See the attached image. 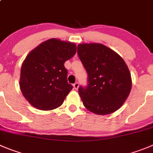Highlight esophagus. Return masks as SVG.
<instances>
[{"mask_svg": "<svg viewBox=\"0 0 153 153\" xmlns=\"http://www.w3.org/2000/svg\"><path fill=\"white\" fill-rule=\"evenodd\" d=\"M73 87H74V89H75V90H78V87H79V84H78V82H76V83L74 84Z\"/></svg>", "mask_w": 153, "mask_h": 153, "instance_id": "obj_1", "label": "esophagus"}]
</instances>
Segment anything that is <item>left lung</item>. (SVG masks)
<instances>
[{
  "label": "left lung",
  "instance_id": "1",
  "mask_svg": "<svg viewBox=\"0 0 153 153\" xmlns=\"http://www.w3.org/2000/svg\"><path fill=\"white\" fill-rule=\"evenodd\" d=\"M78 54L88 75V87L78 88L85 108L100 115L115 112L131 92L128 65L115 51L99 43L79 44Z\"/></svg>",
  "mask_w": 153,
  "mask_h": 153
}]
</instances>
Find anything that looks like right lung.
I'll list each match as a JSON object with an SVG mask.
<instances>
[{
  "instance_id": "add662e5",
  "label": "right lung",
  "mask_w": 153,
  "mask_h": 153,
  "mask_svg": "<svg viewBox=\"0 0 153 153\" xmlns=\"http://www.w3.org/2000/svg\"><path fill=\"white\" fill-rule=\"evenodd\" d=\"M76 53V44L51 38L30 51L21 67L19 87L27 101L40 110L60 106L73 87L67 81L65 61Z\"/></svg>"
}]
</instances>
